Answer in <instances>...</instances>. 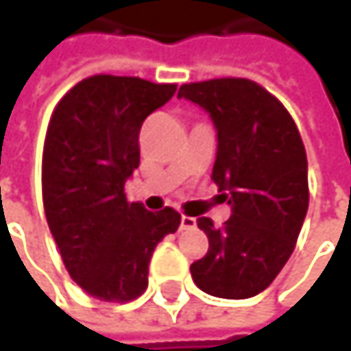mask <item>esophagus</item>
Returning a JSON list of instances; mask_svg holds the SVG:
<instances>
[{
  "instance_id": "obj_1",
  "label": "esophagus",
  "mask_w": 351,
  "mask_h": 351,
  "mask_svg": "<svg viewBox=\"0 0 351 351\" xmlns=\"http://www.w3.org/2000/svg\"><path fill=\"white\" fill-rule=\"evenodd\" d=\"M195 226H197L195 217H186V215L180 217V230H193Z\"/></svg>"
}]
</instances>
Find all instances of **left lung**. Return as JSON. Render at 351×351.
<instances>
[{"label":"left lung","instance_id":"8db88e82","mask_svg":"<svg viewBox=\"0 0 351 351\" xmlns=\"http://www.w3.org/2000/svg\"><path fill=\"white\" fill-rule=\"evenodd\" d=\"M178 97L205 109L217 132L211 178L232 217L215 228L197 226L209 252L191 264L195 285L219 299L262 293L291 258L307 207V154L285 106L247 79H211L182 85Z\"/></svg>","mask_w":351,"mask_h":351}]
</instances>
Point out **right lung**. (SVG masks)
Listing matches in <instances>:
<instances>
[{
  "label": "right lung",
  "instance_id": "obj_1",
  "mask_svg": "<svg viewBox=\"0 0 351 351\" xmlns=\"http://www.w3.org/2000/svg\"><path fill=\"white\" fill-rule=\"evenodd\" d=\"M175 91L95 75L77 83L50 117L42 156L46 221L73 280L99 301L140 297L154 247L180 226L175 209L152 213L123 193L140 165L144 119Z\"/></svg>",
  "mask_w": 351,
  "mask_h": 351
}]
</instances>
